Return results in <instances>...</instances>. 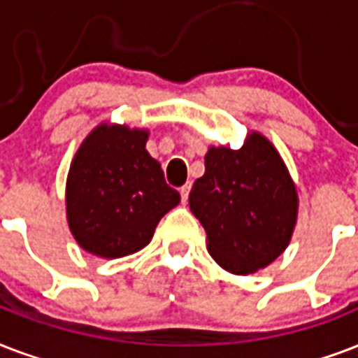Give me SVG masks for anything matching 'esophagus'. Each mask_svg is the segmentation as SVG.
Segmentation results:
<instances>
[{
  "label": "esophagus",
  "instance_id": "obj_1",
  "mask_svg": "<svg viewBox=\"0 0 358 358\" xmlns=\"http://www.w3.org/2000/svg\"><path fill=\"white\" fill-rule=\"evenodd\" d=\"M181 199H182V203H187L188 201V194H190V185H185V187H181Z\"/></svg>",
  "mask_w": 358,
  "mask_h": 358
}]
</instances>
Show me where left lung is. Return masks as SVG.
<instances>
[{
  "label": "left lung",
  "mask_w": 358,
  "mask_h": 358,
  "mask_svg": "<svg viewBox=\"0 0 358 358\" xmlns=\"http://www.w3.org/2000/svg\"><path fill=\"white\" fill-rule=\"evenodd\" d=\"M188 205L205 228L213 259L229 273L252 274L287 248L299 198L273 143L250 132L241 149L209 148Z\"/></svg>",
  "instance_id": "8db88e82"
}]
</instances>
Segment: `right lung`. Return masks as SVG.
Segmentation results:
<instances>
[{"label":"right lung","mask_w":358,"mask_h":358,"mask_svg":"<svg viewBox=\"0 0 358 358\" xmlns=\"http://www.w3.org/2000/svg\"><path fill=\"white\" fill-rule=\"evenodd\" d=\"M148 130L99 124L66 177V220L90 254L115 259L141 250L181 196L145 149Z\"/></svg>","instance_id":"1"}]
</instances>
